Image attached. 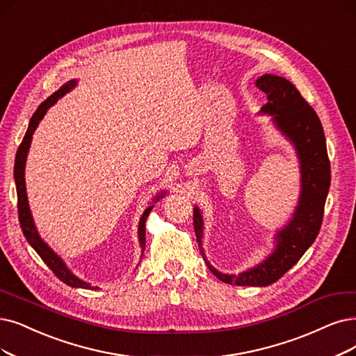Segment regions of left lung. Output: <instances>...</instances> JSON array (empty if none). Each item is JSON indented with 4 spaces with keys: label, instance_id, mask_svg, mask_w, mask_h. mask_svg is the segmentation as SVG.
Segmentation results:
<instances>
[{
    "label": "left lung",
    "instance_id": "left-lung-1",
    "mask_svg": "<svg viewBox=\"0 0 356 356\" xmlns=\"http://www.w3.org/2000/svg\"><path fill=\"white\" fill-rule=\"evenodd\" d=\"M255 86L267 95V104L259 113L272 118L275 129L289 140L296 152L301 191L291 219L275 234L272 254L257 266L238 275L222 273L206 259L204 220L200 209L194 206V231L207 267L219 280L238 286H268L298 263L320 232L325 198L330 188V162L323 125L316 111L286 79L263 74L255 80Z\"/></svg>",
    "mask_w": 356,
    "mask_h": 356
}]
</instances>
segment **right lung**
Wrapping results in <instances>:
<instances>
[{"instance_id": "add662e5", "label": "right lung", "mask_w": 356, "mask_h": 356, "mask_svg": "<svg viewBox=\"0 0 356 356\" xmlns=\"http://www.w3.org/2000/svg\"><path fill=\"white\" fill-rule=\"evenodd\" d=\"M77 86V80H70L63 86L54 92L45 102H42L36 112L32 115L29 127H27V131L23 137L22 145L19 146L17 154H16V161H14V181H16V190H17V207H19V220H20V226L22 231L27 239V243L32 245V248L39 254V257L45 261V264L52 270L55 273V276L58 277L60 280H63L65 285L71 286V288H81V289H96V286H92L89 282H84L80 277H77L71 270L67 267V264L64 263V260L56 254L44 239L40 238L36 225L33 222V216L32 211L29 207V200H27V193H26V178H24V169H26V161H27V153H29L31 149V143H32V137L35 130L38 129V125L40 122V120L45 117L47 111L56 104L58 99H61L65 93H68L70 90H73ZM166 191H162L161 194H156V197L153 198V203L159 202L162 197H165ZM154 206L150 204L145 211L143 215L140 218L138 222V243H140V248L141 252L145 251V245H146V220L149 213L152 211ZM143 255V254H141ZM141 259V257H140Z\"/></svg>"}]
</instances>
